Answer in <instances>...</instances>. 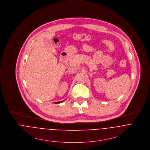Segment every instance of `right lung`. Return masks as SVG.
Wrapping results in <instances>:
<instances>
[{"mask_svg": "<svg viewBox=\"0 0 150 150\" xmlns=\"http://www.w3.org/2000/svg\"><path fill=\"white\" fill-rule=\"evenodd\" d=\"M63 101H60V102H54V103H62Z\"/></svg>", "mask_w": 150, "mask_h": 150, "instance_id": "1", "label": "right lung"}]
</instances>
